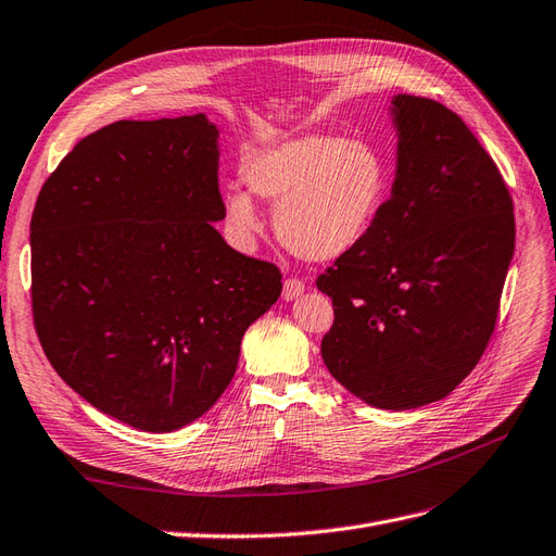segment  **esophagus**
Wrapping results in <instances>:
<instances>
[{
    "label": "esophagus",
    "instance_id": "esophagus-1",
    "mask_svg": "<svg viewBox=\"0 0 556 556\" xmlns=\"http://www.w3.org/2000/svg\"><path fill=\"white\" fill-rule=\"evenodd\" d=\"M304 290H306L304 280L288 278V280H285V285H282V299L285 301H294V299H299L301 294H304Z\"/></svg>",
    "mask_w": 556,
    "mask_h": 556
}]
</instances>
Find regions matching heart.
Segmentation results:
<instances>
[{
    "instance_id": "b5f03b06",
    "label": "heart",
    "mask_w": 556,
    "mask_h": 556,
    "mask_svg": "<svg viewBox=\"0 0 556 556\" xmlns=\"http://www.w3.org/2000/svg\"><path fill=\"white\" fill-rule=\"evenodd\" d=\"M250 190L274 204L282 245L311 262H329L357 248L371 231L387 194V164L362 139L308 134L252 160ZM227 223L243 237L260 231L255 201L243 190L225 192Z\"/></svg>"
}]
</instances>
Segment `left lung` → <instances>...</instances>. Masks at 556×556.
<instances>
[{
  "instance_id": "left-lung-1",
  "label": "left lung",
  "mask_w": 556,
  "mask_h": 556,
  "mask_svg": "<svg viewBox=\"0 0 556 556\" xmlns=\"http://www.w3.org/2000/svg\"><path fill=\"white\" fill-rule=\"evenodd\" d=\"M396 176L366 239L317 278L329 374L368 406L447 396L492 339L515 252L513 199L457 113L392 97Z\"/></svg>"
}]
</instances>
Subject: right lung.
<instances>
[{"instance_id":"obj_1","label":"right lung","mask_w":556,"mask_h":556,"mask_svg":"<svg viewBox=\"0 0 556 556\" xmlns=\"http://www.w3.org/2000/svg\"><path fill=\"white\" fill-rule=\"evenodd\" d=\"M217 137L204 113L117 121L76 143L29 225L31 313L58 376L97 410L169 433L229 387L245 329L282 290L213 223Z\"/></svg>"}]
</instances>
